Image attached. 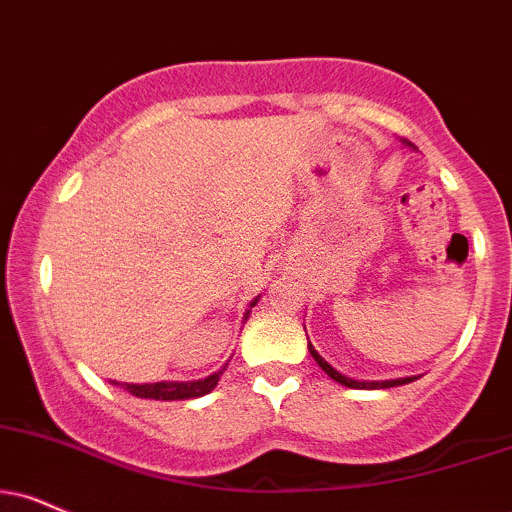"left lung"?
Masks as SVG:
<instances>
[{
	"label": "left lung",
	"instance_id": "1",
	"mask_svg": "<svg viewBox=\"0 0 512 512\" xmlns=\"http://www.w3.org/2000/svg\"><path fill=\"white\" fill-rule=\"evenodd\" d=\"M403 143L408 145V147H412V150H417L415 145L408 143V140H403ZM307 350H310V355L315 357L317 365L322 367L324 372L329 374L331 379L338 381V384H341V386H348V389H367V391H369V389H391V386H403V384H410V381L417 379V377H400V379H384V381H362V379H353V377H346V374L338 372L336 367H331L329 362H326L324 357L317 353L315 346H312V343H310V338H307Z\"/></svg>",
	"mask_w": 512,
	"mask_h": 512
}]
</instances>
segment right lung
Returning <instances> with one entry per match:
<instances>
[{
    "instance_id": "1",
    "label": "right lung",
    "mask_w": 512,
    "mask_h": 512,
    "mask_svg": "<svg viewBox=\"0 0 512 512\" xmlns=\"http://www.w3.org/2000/svg\"><path fill=\"white\" fill-rule=\"evenodd\" d=\"M257 300H260V295H257L255 300H252L248 310H245V317L243 322H248L250 317V310L257 305ZM229 365V362H226ZM226 365L219 369V372L209 374L205 379H195V381H155V384H126V381H112L114 386H121V389H126L131 396L135 398H150V400H188V398H200V396H207L209 391H214V386L219 384V377L224 374Z\"/></svg>"
}]
</instances>
